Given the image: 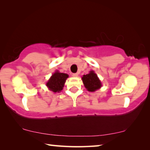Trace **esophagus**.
Here are the masks:
<instances>
[{"label": "esophagus", "mask_w": 150, "mask_h": 150, "mask_svg": "<svg viewBox=\"0 0 150 150\" xmlns=\"http://www.w3.org/2000/svg\"><path fill=\"white\" fill-rule=\"evenodd\" d=\"M78 75H79V73H73L72 76H73V77H77Z\"/></svg>", "instance_id": "esophagus-1"}]
</instances>
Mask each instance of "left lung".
Returning a JSON list of instances; mask_svg holds the SVG:
<instances>
[{
    "instance_id": "obj_1",
    "label": "left lung",
    "mask_w": 150,
    "mask_h": 150,
    "mask_svg": "<svg viewBox=\"0 0 150 150\" xmlns=\"http://www.w3.org/2000/svg\"><path fill=\"white\" fill-rule=\"evenodd\" d=\"M82 80L86 88L91 92L95 91L102 86L97 75L93 71H91L88 74L83 75Z\"/></svg>"
}]
</instances>
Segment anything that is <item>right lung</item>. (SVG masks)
<instances>
[{
	"mask_svg": "<svg viewBox=\"0 0 150 150\" xmlns=\"http://www.w3.org/2000/svg\"><path fill=\"white\" fill-rule=\"evenodd\" d=\"M68 77V75L65 73L55 72L46 83L47 87L53 92L59 93L63 89L66 79Z\"/></svg>",
	"mask_w": 150,
	"mask_h": 150,
	"instance_id": "right-lung-1",
	"label": "right lung"
}]
</instances>
